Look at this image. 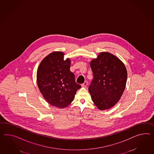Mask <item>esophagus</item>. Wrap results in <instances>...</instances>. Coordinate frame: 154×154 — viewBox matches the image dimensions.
<instances>
[{
	"instance_id": "1",
	"label": "esophagus",
	"mask_w": 154,
	"mask_h": 154,
	"mask_svg": "<svg viewBox=\"0 0 154 154\" xmlns=\"http://www.w3.org/2000/svg\"><path fill=\"white\" fill-rule=\"evenodd\" d=\"M88 85V82L87 81H85V82L82 84V87H86Z\"/></svg>"
}]
</instances>
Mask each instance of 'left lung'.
I'll return each mask as SVG.
<instances>
[{"label":"left lung","mask_w":154,"mask_h":154,"mask_svg":"<svg viewBox=\"0 0 154 154\" xmlns=\"http://www.w3.org/2000/svg\"><path fill=\"white\" fill-rule=\"evenodd\" d=\"M93 79L89 91L95 105L106 110L118 102L126 84L127 72L122 62L107 52H100L91 62Z\"/></svg>","instance_id":"left-lung-1"}]
</instances>
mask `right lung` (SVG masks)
<instances>
[{
    "instance_id": "1",
    "label": "right lung",
    "mask_w": 154,
    "mask_h": 154,
    "mask_svg": "<svg viewBox=\"0 0 154 154\" xmlns=\"http://www.w3.org/2000/svg\"><path fill=\"white\" fill-rule=\"evenodd\" d=\"M63 55L60 51L50 54L42 60L37 72V83L44 98L59 108L68 106L81 88L70 70V60H64Z\"/></svg>"
}]
</instances>
